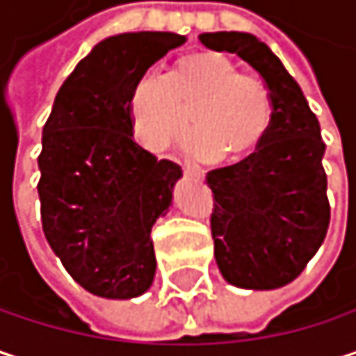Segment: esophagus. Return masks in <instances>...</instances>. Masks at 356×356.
<instances>
[{
  "label": "esophagus",
  "instance_id": "1",
  "mask_svg": "<svg viewBox=\"0 0 356 356\" xmlns=\"http://www.w3.org/2000/svg\"><path fill=\"white\" fill-rule=\"evenodd\" d=\"M185 173H187V175H191V177L200 179V181L204 179V173H202L200 169H189V167H187V169H185Z\"/></svg>",
  "mask_w": 356,
  "mask_h": 356
}]
</instances>
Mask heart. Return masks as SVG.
I'll return each mask as SVG.
<instances>
[{
    "label": "heart",
    "instance_id": "obj_1",
    "mask_svg": "<svg viewBox=\"0 0 356 356\" xmlns=\"http://www.w3.org/2000/svg\"><path fill=\"white\" fill-rule=\"evenodd\" d=\"M195 136L185 150L193 159L222 156L237 163L264 142L274 105L266 86L214 51L181 57L171 76L144 72L129 95V117L136 138L150 150L163 152L187 131Z\"/></svg>",
    "mask_w": 356,
    "mask_h": 356
}]
</instances>
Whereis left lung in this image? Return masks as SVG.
I'll return each mask as SVG.
<instances>
[{
	"label": "left lung",
	"mask_w": 356,
	"mask_h": 356,
	"mask_svg": "<svg viewBox=\"0 0 356 356\" xmlns=\"http://www.w3.org/2000/svg\"><path fill=\"white\" fill-rule=\"evenodd\" d=\"M200 42L248 61L261 76L274 105L259 148L206 177L214 193V257L233 286L280 289L305 270L330 225L320 121L301 86L257 36L204 33Z\"/></svg>",
	"instance_id": "8db88e82"
}]
</instances>
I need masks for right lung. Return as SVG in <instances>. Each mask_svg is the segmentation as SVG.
<instances>
[{
  "label": "right lung",
  "instance_id": "1",
  "mask_svg": "<svg viewBox=\"0 0 356 356\" xmlns=\"http://www.w3.org/2000/svg\"><path fill=\"white\" fill-rule=\"evenodd\" d=\"M175 33L108 36L61 84L42 127V231L70 276L105 299L144 295L156 272L150 231L183 171L134 140L129 95L171 49Z\"/></svg>",
  "mask_w": 356,
  "mask_h": 356
}]
</instances>
